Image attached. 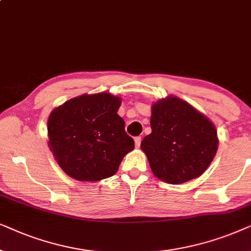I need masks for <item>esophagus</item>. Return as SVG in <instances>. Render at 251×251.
<instances>
[{
	"mask_svg": "<svg viewBox=\"0 0 251 251\" xmlns=\"http://www.w3.org/2000/svg\"><path fill=\"white\" fill-rule=\"evenodd\" d=\"M141 140H142L141 136H135V138H134V142H135L136 148H139L140 145H141Z\"/></svg>",
	"mask_w": 251,
	"mask_h": 251,
	"instance_id": "obj_1",
	"label": "esophagus"
}]
</instances>
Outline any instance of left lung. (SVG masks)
Returning a JSON list of instances; mask_svg holds the SVG:
<instances>
[{
	"label": "left lung",
	"mask_w": 251,
	"mask_h": 251,
	"mask_svg": "<svg viewBox=\"0 0 251 251\" xmlns=\"http://www.w3.org/2000/svg\"><path fill=\"white\" fill-rule=\"evenodd\" d=\"M150 126L151 133L142 140L141 149L153 175L171 185L201 176L218 149L215 125L175 96L152 105Z\"/></svg>",
	"instance_id": "obj_1"
}]
</instances>
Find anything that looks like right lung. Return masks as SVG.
I'll return each mask as SVG.
<instances>
[{
  "label": "right lung",
  "instance_id": "right-lung-1",
  "mask_svg": "<svg viewBox=\"0 0 251 251\" xmlns=\"http://www.w3.org/2000/svg\"><path fill=\"white\" fill-rule=\"evenodd\" d=\"M120 99L108 93L81 95L56 108L48 119V145L58 165L79 181L112 176L134 140L118 116Z\"/></svg>",
  "mask_w": 251,
  "mask_h": 251
}]
</instances>
